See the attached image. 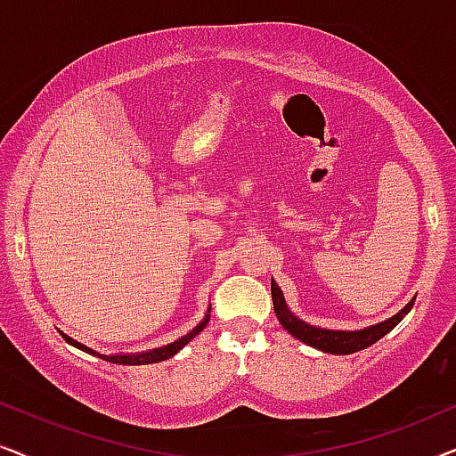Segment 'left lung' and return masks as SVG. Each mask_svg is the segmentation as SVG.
<instances>
[{"label": "left lung", "mask_w": 456, "mask_h": 456, "mask_svg": "<svg viewBox=\"0 0 456 456\" xmlns=\"http://www.w3.org/2000/svg\"><path fill=\"white\" fill-rule=\"evenodd\" d=\"M272 301H273V311H276L278 322L282 323L286 332L295 336L305 345L317 348V351L330 353V354H351L357 353L361 348L371 346L373 342H378L382 336L390 332L392 328H396L404 315L409 314L411 307H413L415 298H411V303L404 305V307L398 311L396 315H392L390 320L382 323H376V326L354 330V332H346V330H323L317 326H311V323L298 320V317L289 309V305L284 301L282 290L278 289V284L272 280Z\"/></svg>", "instance_id": "obj_1"}]
</instances>
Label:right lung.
Listing matches in <instances>:
<instances>
[{"instance_id":"right-lung-1","label":"right lung","mask_w":456,"mask_h":456,"mask_svg":"<svg viewBox=\"0 0 456 456\" xmlns=\"http://www.w3.org/2000/svg\"><path fill=\"white\" fill-rule=\"evenodd\" d=\"M208 322H209V311H208V315L203 317V322L199 323V326L192 328L189 334L183 336V338H178L176 342H170V345H166V346L151 348V351L136 353V354H134V353H128V354H103V353L93 351V348H89V346H85L83 342L70 338V336L61 332V330H58V332H60L61 336H64V340L68 342V345L77 346V348H80V351H85V353L95 354V357L103 359V361H110V363H118V365H147V363H159V361H166V359L174 357V354H176V353L180 351V348H183L184 345H189V342H191L192 338H195V336H197L199 332H201V330H203L205 326H208Z\"/></svg>"}]
</instances>
